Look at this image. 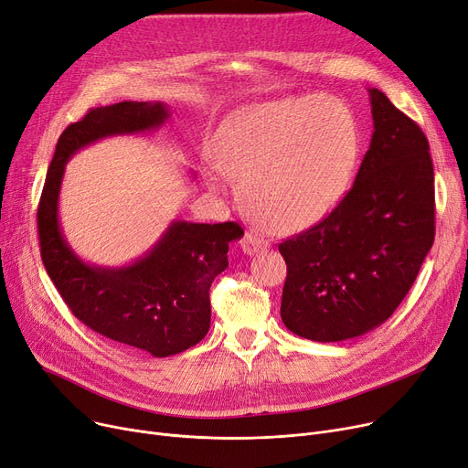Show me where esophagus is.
I'll list each match as a JSON object with an SVG mask.
<instances>
[{
	"label": "esophagus",
	"instance_id": "esophagus-1",
	"mask_svg": "<svg viewBox=\"0 0 468 468\" xmlns=\"http://www.w3.org/2000/svg\"><path fill=\"white\" fill-rule=\"evenodd\" d=\"M266 246H269V243H266V239L259 234L246 232L241 238V250H243V253H248V255H255V253L266 250Z\"/></svg>",
	"mask_w": 468,
	"mask_h": 468
}]
</instances>
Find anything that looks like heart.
Segmentation results:
<instances>
[{
    "instance_id": "obj_1",
    "label": "heart",
    "mask_w": 468,
    "mask_h": 468,
    "mask_svg": "<svg viewBox=\"0 0 468 468\" xmlns=\"http://www.w3.org/2000/svg\"><path fill=\"white\" fill-rule=\"evenodd\" d=\"M358 150L350 110L333 97L304 95L241 110L218 131L211 152L215 167L238 181L243 211L274 232L293 234L337 207Z\"/></svg>"
}]
</instances>
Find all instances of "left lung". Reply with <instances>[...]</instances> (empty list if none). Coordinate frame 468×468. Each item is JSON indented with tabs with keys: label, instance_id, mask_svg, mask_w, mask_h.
<instances>
[{
	"label": "left lung",
	"instance_id": "left-lung-1",
	"mask_svg": "<svg viewBox=\"0 0 468 468\" xmlns=\"http://www.w3.org/2000/svg\"><path fill=\"white\" fill-rule=\"evenodd\" d=\"M373 135L352 188L324 220L278 250L280 314L295 335L337 343L379 327L434 243V167L420 127L369 89Z\"/></svg>",
	"mask_w": 468,
	"mask_h": 468
}]
</instances>
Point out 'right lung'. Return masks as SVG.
I'll return each instance as SVG.
<instances>
[{"mask_svg": "<svg viewBox=\"0 0 468 468\" xmlns=\"http://www.w3.org/2000/svg\"><path fill=\"white\" fill-rule=\"evenodd\" d=\"M167 118L162 102L123 101L89 110L62 131L37 207L41 261L72 314L101 335L155 358L179 354L207 335L209 287L229 266V243L243 236L241 227L173 220L141 259L106 269L83 262L69 246L58 194L66 162L78 150L104 137L155 129Z\"/></svg>", "mask_w": 468, "mask_h": 468, "instance_id": "add662e5", "label": "right lung"}]
</instances>
